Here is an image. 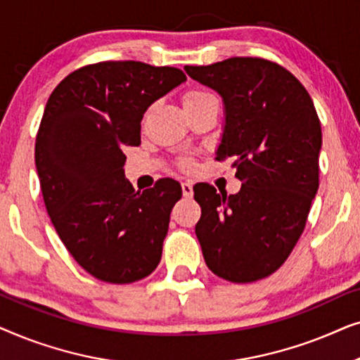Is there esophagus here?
Listing matches in <instances>:
<instances>
[{"label": "esophagus", "mask_w": 360, "mask_h": 360, "mask_svg": "<svg viewBox=\"0 0 360 360\" xmlns=\"http://www.w3.org/2000/svg\"><path fill=\"white\" fill-rule=\"evenodd\" d=\"M181 193H184L185 198H191V196H193V186H191V184L184 181V184H181Z\"/></svg>", "instance_id": "obj_1"}]
</instances>
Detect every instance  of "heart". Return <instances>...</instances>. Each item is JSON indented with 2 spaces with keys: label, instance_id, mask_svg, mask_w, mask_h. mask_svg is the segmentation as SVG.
<instances>
[{
  "label": "heart",
  "instance_id": "obj_1",
  "mask_svg": "<svg viewBox=\"0 0 360 360\" xmlns=\"http://www.w3.org/2000/svg\"><path fill=\"white\" fill-rule=\"evenodd\" d=\"M211 100H214V96L210 95V93L201 91V90H190V91H186L184 96H181V105H184L185 111H190L201 105H205V103H208ZM179 164L184 170L193 169V159H191V157H181Z\"/></svg>",
  "mask_w": 360,
  "mask_h": 360
}]
</instances>
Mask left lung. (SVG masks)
Instances as JSON below:
<instances>
[{"label":"left lung","instance_id":"left-lung-1","mask_svg":"<svg viewBox=\"0 0 360 360\" xmlns=\"http://www.w3.org/2000/svg\"><path fill=\"white\" fill-rule=\"evenodd\" d=\"M185 70L223 96L226 121L216 160L233 157L239 193L198 185L195 226L205 262L218 277L249 283L288 259L319 186L321 122L311 96L287 68L231 57Z\"/></svg>","mask_w":360,"mask_h":360}]
</instances>
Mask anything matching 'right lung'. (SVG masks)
<instances>
[{
    "mask_svg": "<svg viewBox=\"0 0 360 360\" xmlns=\"http://www.w3.org/2000/svg\"><path fill=\"white\" fill-rule=\"evenodd\" d=\"M185 80L175 67L108 60L72 72L49 96L36 137L44 203L72 257L103 282H137L160 262L181 186L164 179L136 191L122 150L141 144L147 108Z\"/></svg>",
    "mask_w": 360,
    "mask_h": 360,
    "instance_id": "1",
    "label": "right lung"
}]
</instances>
